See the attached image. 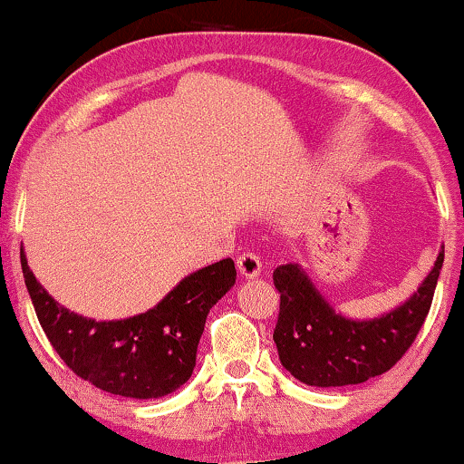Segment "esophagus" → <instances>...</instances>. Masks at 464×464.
Masks as SVG:
<instances>
[{"label":"esophagus","instance_id":"34e87169","mask_svg":"<svg viewBox=\"0 0 464 464\" xmlns=\"http://www.w3.org/2000/svg\"><path fill=\"white\" fill-rule=\"evenodd\" d=\"M237 268H238L240 275L246 276V279H254V276L262 273V262L256 254H251V251H245V254H240L237 257Z\"/></svg>","mask_w":464,"mask_h":464}]
</instances>
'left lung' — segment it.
Here are the masks:
<instances>
[{
	"label": "left lung",
	"mask_w": 464,
	"mask_h": 464,
	"mask_svg": "<svg viewBox=\"0 0 464 464\" xmlns=\"http://www.w3.org/2000/svg\"><path fill=\"white\" fill-rule=\"evenodd\" d=\"M443 264L435 266L405 304L371 322H352L330 309L296 264L276 266L281 294L273 339L279 360L306 386H352L392 369L416 341L429 315Z\"/></svg>",
	"instance_id": "left-lung-1"
}]
</instances>
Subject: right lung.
Segmentation results:
<instances>
[{"instance_id": "obj_1", "label": "right lung", "mask_w": 464, "mask_h": 464, "mask_svg": "<svg viewBox=\"0 0 464 464\" xmlns=\"http://www.w3.org/2000/svg\"><path fill=\"white\" fill-rule=\"evenodd\" d=\"M35 315L53 350L92 386L128 399H160L191 377L204 324L237 281L232 257L185 276L158 306L121 322L76 315L48 296L21 251Z\"/></svg>"}]
</instances>
